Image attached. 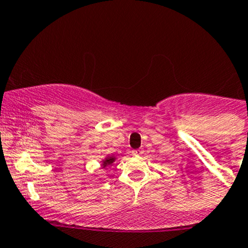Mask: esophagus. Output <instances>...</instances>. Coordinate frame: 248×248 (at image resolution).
I'll return each mask as SVG.
<instances>
[{
  "instance_id": "obj_1",
  "label": "esophagus",
  "mask_w": 248,
  "mask_h": 248,
  "mask_svg": "<svg viewBox=\"0 0 248 248\" xmlns=\"http://www.w3.org/2000/svg\"><path fill=\"white\" fill-rule=\"evenodd\" d=\"M142 153H143V152H142L141 149H135V150H133V152H132L133 155H136V156L142 155Z\"/></svg>"
}]
</instances>
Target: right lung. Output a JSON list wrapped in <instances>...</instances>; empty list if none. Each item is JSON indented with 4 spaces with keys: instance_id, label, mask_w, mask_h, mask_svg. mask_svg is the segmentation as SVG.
Listing matches in <instances>:
<instances>
[{
    "instance_id": "1",
    "label": "right lung",
    "mask_w": 248,
    "mask_h": 248,
    "mask_svg": "<svg viewBox=\"0 0 248 248\" xmlns=\"http://www.w3.org/2000/svg\"><path fill=\"white\" fill-rule=\"evenodd\" d=\"M115 161H116V156H114V155H108V156H106V157L104 158V160L101 161V168H102V169H106L108 166L113 164Z\"/></svg>"
}]
</instances>
